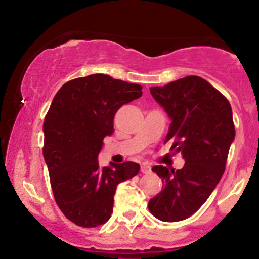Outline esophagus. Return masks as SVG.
<instances>
[{"label": "esophagus", "instance_id": "obj_1", "mask_svg": "<svg viewBox=\"0 0 259 259\" xmlns=\"http://www.w3.org/2000/svg\"><path fill=\"white\" fill-rule=\"evenodd\" d=\"M141 173H145V174L151 173V165L146 164V163L141 164Z\"/></svg>", "mask_w": 259, "mask_h": 259}]
</instances>
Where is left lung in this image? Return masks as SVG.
<instances>
[{
	"label": "left lung",
	"instance_id": "left-lung-1",
	"mask_svg": "<svg viewBox=\"0 0 259 259\" xmlns=\"http://www.w3.org/2000/svg\"><path fill=\"white\" fill-rule=\"evenodd\" d=\"M171 123L164 142L181 152L185 164L174 170L152 168L164 189L151 198L148 209L163 222H180L200 209L221 180L235 139L229 101L200 76L190 75L150 88Z\"/></svg>",
	"mask_w": 259,
	"mask_h": 259
}]
</instances>
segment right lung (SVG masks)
Segmentation results:
<instances>
[{"mask_svg": "<svg viewBox=\"0 0 259 259\" xmlns=\"http://www.w3.org/2000/svg\"><path fill=\"white\" fill-rule=\"evenodd\" d=\"M141 95V85L92 74L65 82L53 97L44 121V158L56 203L79 227L105 224L118 184L139 173L134 162L101 168L97 157L114 132L115 113Z\"/></svg>", "mask_w": 259, "mask_h": 259, "instance_id": "obj_1", "label": "right lung"}]
</instances>
